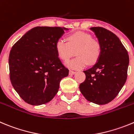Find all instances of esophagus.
<instances>
[{
    "label": "esophagus",
    "mask_w": 134,
    "mask_h": 134,
    "mask_svg": "<svg viewBox=\"0 0 134 134\" xmlns=\"http://www.w3.org/2000/svg\"><path fill=\"white\" fill-rule=\"evenodd\" d=\"M76 71H74V70H70L69 72V74L70 75H73V74H76Z\"/></svg>",
    "instance_id": "34e87169"
}]
</instances>
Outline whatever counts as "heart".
Listing matches in <instances>:
<instances>
[{
  "instance_id": "obj_1",
  "label": "heart",
  "mask_w": 134,
  "mask_h": 134,
  "mask_svg": "<svg viewBox=\"0 0 134 134\" xmlns=\"http://www.w3.org/2000/svg\"><path fill=\"white\" fill-rule=\"evenodd\" d=\"M55 50L59 58L68 60L76 50L74 58L68 61L66 65L72 69H82L88 64L98 62L101 55L100 42L92 38L90 34L78 31L67 36V42L58 39L55 43Z\"/></svg>"
}]
</instances>
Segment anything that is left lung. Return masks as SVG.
<instances>
[{"label":"left lung","mask_w":134,"mask_h":134,"mask_svg":"<svg viewBox=\"0 0 134 134\" xmlns=\"http://www.w3.org/2000/svg\"><path fill=\"white\" fill-rule=\"evenodd\" d=\"M102 47L98 62L84 70L86 79L80 90L87 100L94 104H108L118 94L127 79L129 55L116 34L102 27H92Z\"/></svg>","instance_id":"left-lung-1"}]
</instances>
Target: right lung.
<instances>
[{"instance_id": "add662e5", "label": "right lung", "mask_w": 134, "mask_h": 134, "mask_svg": "<svg viewBox=\"0 0 134 134\" xmlns=\"http://www.w3.org/2000/svg\"><path fill=\"white\" fill-rule=\"evenodd\" d=\"M65 28L37 26L13 46L8 58L10 80L20 97L29 104L49 102L58 91L61 80L68 75L58 57L55 43Z\"/></svg>"}]
</instances>
